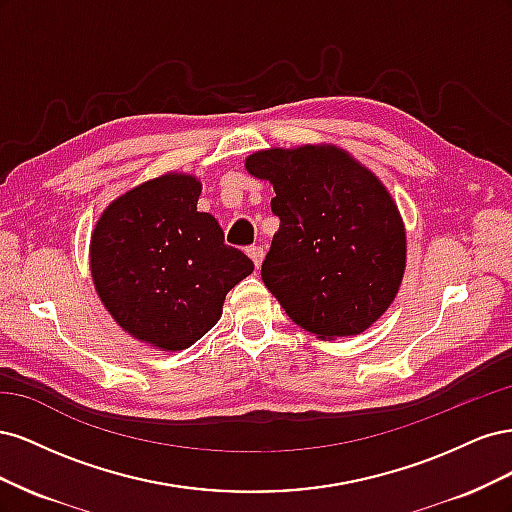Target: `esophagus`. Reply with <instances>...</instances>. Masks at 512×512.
I'll use <instances>...</instances> for the list:
<instances>
[{"mask_svg":"<svg viewBox=\"0 0 512 512\" xmlns=\"http://www.w3.org/2000/svg\"><path fill=\"white\" fill-rule=\"evenodd\" d=\"M247 256L252 258L254 267L258 269V267H260V262H262V258H265V252H262V247H260V245H250V247H247Z\"/></svg>","mask_w":512,"mask_h":512,"instance_id":"esophagus-1","label":"esophagus"}]
</instances>
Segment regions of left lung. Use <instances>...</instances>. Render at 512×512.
Here are the masks:
<instances>
[{"label":"left lung","instance_id":"1","mask_svg":"<svg viewBox=\"0 0 512 512\" xmlns=\"http://www.w3.org/2000/svg\"><path fill=\"white\" fill-rule=\"evenodd\" d=\"M245 168L275 190L280 230L260 275L286 314L322 339L371 327L406 267L404 224L384 185L335 147L258 151Z\"/></svg>","mask_w":512,"mask_h":512}]
</instances>
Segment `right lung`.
<instances>
[{"instance_id": "1", "label": "right lung", "mask_w": 512, "mask_h": 512, "mask_svg": "<svg viewBox=\"0 0 512 512\" xmlns=\"http://www.w3.org/2000/svg\"><path fill=\"white\" fill-rule=\"evenodd\" d=\"M200 181L164 175L108 205L91 237V275L113 318L141 342L183 350L222 316L254 262L196 211Z\"/></svg>"}]
</instances>
